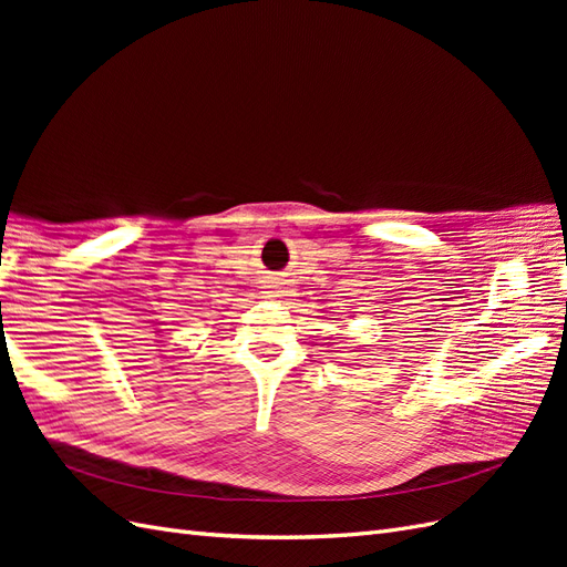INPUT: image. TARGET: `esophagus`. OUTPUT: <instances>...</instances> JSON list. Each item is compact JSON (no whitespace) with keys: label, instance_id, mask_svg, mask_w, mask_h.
<instances>
[{"label":"esophagus","instance_id":"1","mask_svg":"<svg viewBox=\"0 0 567 567\" xmlns=\"http://www.w3.org/2000/svg\"><path fill=\"white\" fill-rule=\"evenodd\" d=\"M265 293H267L269 298H288V296H293V286H290L288 281L274 279V281H269V284H267V290H265Z\"/></svg>","mask_w":567,"mask_h":567}]
</instances>
